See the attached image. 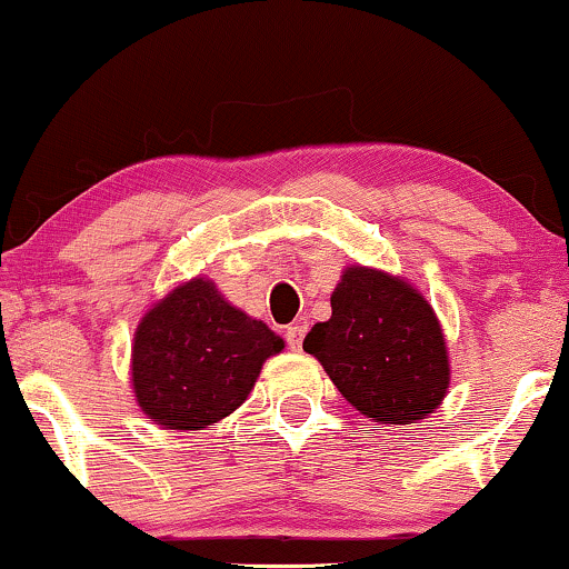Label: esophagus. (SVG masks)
<instances>
[{
  "label": "esophagus",
  "mask_w": 569,
  "mask_h": 569,
  "mask_svg": "<svg viewBox=\"0 0 569 569\" xmlns=\"http://www.w3.org/2000/svg\"><path fill=\"white\" fill-rule=\"evenodd\" d=\"M305 333H307V323H291L289 328H286V341H289V347L293 352L302 350Z\"/></svg>",
  "instance_id": "1"
}]
</instances>
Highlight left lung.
Listing matches in <instances>:
<instances>
[{"label": "left lung", "instance_id": "obj_1", "mask_svg": "<svg viewBox=\"0 0 569 569\" xmlns=\"http://www.w3.org/2000/svg\"><path fill=\"white\" fill-rule=\"evenodd\" d=\"M305 352L366 419L416 423L450 385L448 347L432 305L402 278L347 267L331 293V318L315 323Z\"/></svg>", "mask_w": 569, "mask_h": 569}]
</instances>
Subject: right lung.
<instances>
[{
	"label": "right lung",
	"instance_id": "obj_1",
	"mask_svg": "<svg viewBox=\"0 0 569 569\" xmlns=\"http://www.w3.org/2000/svg\"><path fill=\"white\" fill-rule=\"evenodd\" d=\"M283 339L262 320L224 302L211 280L177 286L134 331L137 406L163 429H207L254 389L262 362Z\"/></svg>",
	"mask_w": 569,
	"mask_h": 569
}]
</instances>
